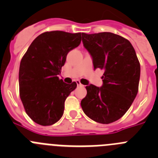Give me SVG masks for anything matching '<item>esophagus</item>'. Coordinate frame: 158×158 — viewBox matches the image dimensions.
<instances>
[{
    "label": "esophagus",
    "mask_w": 158,
    "mask_h": 158,
    "mask_svg": "<svg viewBox=\"0 0 158 158\" xmlns=\"http://www.w3.org/2000/svg\"><path fill=\"white\" fill-rule=\"evenodd\" d=\"M76 83L77 85V86H82L81 83L80 82V81H76Z\"/></svg>",
    "instance_id": "1"
}]
</instances>
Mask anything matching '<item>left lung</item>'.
<instances>
[{"instance_id":"1","label":"left lung","mask_w":158,"mask_h":158,"mask_svg":"<svg viewBox=\"0 0 158 158\" xmlns=\"http://www.w3.org/2000/svg\"><path fill=\"white\" fill-rule=\"evenodd\" d=\"M82 42L93 58L94 69L104 70L101 87H85L82 110L96 122L111 123L123 116L136 97L140 63L129 40L118 35L82 33Z\"/></svg>"}]
</instances>
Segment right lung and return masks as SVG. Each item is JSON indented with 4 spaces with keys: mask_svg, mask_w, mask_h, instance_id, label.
Masks as SVG:
<instances>
[{
    "mask_svg": "<svg viewBox=\"0 0 158 158\" xmlns=\"http://www.w3.org/2000/svg\"><path fill=\"white\" fill-rule=\"evenodd\" d=\"M82 33L46 31L35 39L20 62L19 96L29 117L51 126L62 116L65 100L77 87L59 79L67 54L80 45Z\"/></svg>",
    "mask_w": 158,
    "mask_h": 158,
    "instance_id": "1",
    "label": "right lung"
}]
</instances>
